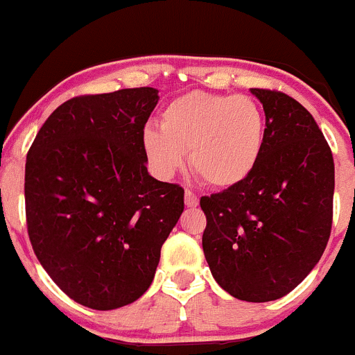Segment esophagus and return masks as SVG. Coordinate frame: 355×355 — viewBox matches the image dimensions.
<instances>
[{
  "label": "esophagus",
  "mask_w": 355,
  "mask_h": 355,
  "mask_svg": "<svg viewBox=\"0 0 355 355\" xmlns=\"http://www.w3.org/2000/svg\"><path fill=\"white\" fill-rule=\"evenodd\" d=\"M184 205H187V208H196L199 205V197L193 192H190V190H187L184 192Z\"/></svg>",
  "instance_id": "1"
}]
</instances>
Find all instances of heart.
I'll list each match as a JSON object with an SVG mask.
<instances>
[{
  "mask_svg": "<svg viewBox=\"0 0 355 355\" xmlns=\"http://www.w3.org/2000/svg\"><path fill=\"white\" fill-rule=\"evenodd\" d=\"M266 139V117L249 96L196 90L175 97L162 112V128L142 131L150 168L167 180L190 158L202 183L231 188L245 181L258 165Z\"/></svg>",
  "mask_w": 355,
  "mask_h": 355,
  "instance_id": "1",
  "label": "heart"
}]
</instances>
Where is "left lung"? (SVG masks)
<instances>
[{
  "label": "left lung",
  "instance_id": "8db88e82",
  "mask_svg": "<svg viewBox=\"0 0 355 355\" xmlns=\"http://www.w3.org/2000/svg\"><path fill=\"white\" fill-rule=\"evenodd\" d=\"M250 92L265 110L263 155L245 181L200 197L202 250L229 295L270 302L299 286L327 247L334 159L299 101L277 90Z\"/></svg>",
  "mask_w": 355,
  "mask_h": 355
}]
</instances>
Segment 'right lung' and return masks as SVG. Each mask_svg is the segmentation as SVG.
<instances>
[{
	"mask_svg": "<svg viewBox=\"0 0 355 355\" xmlns=\"http://www.w3.org/2000/svg\"><path fill=\"white\" fill-rule=\"evenodd\" d=\"M150 87L72 97L44 122L26 156L28 236L65 295L97 311L140 299L184 190L147 172L142 131Z\"/></svg>",
	"mask_w": 355,
	"mask_h": 355,
	"instance_id": "add662e5",
	"label": "right lung"
}]
</instances>
